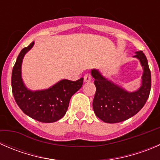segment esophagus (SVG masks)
Segmentation results:
<instances>
[{
	"label": "esophagus",
	"mask_w": 160,
	"mask_h": 160,
	"mask_svg": "<svg viewBox=\"0 0 160 160\" xmlns=\"http://www.w3.org/2000/svg\"><path fill=\"white\" fill-rule=\"evenodd\" d=\"M91 76H90V73L85 74L84 77H83V80H84V82H90L91 81Z\"/></svg>",
	"instance_id": "1"
}]
</instances>
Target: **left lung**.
Listing matches in <instances>:
<instances>
[{
  "mask_svg": "<svg viewBox=\"0 0 160 160\" xmlns=\"http://www.w3.org/2000/svg\"><path fill=\"white\" fill-rule=\"evenodd\" d=\"M134 57L143 67L142 85L136 91L128 92L103 77L98 70H92L96 93L93 108L97 117L106 123H118L136 114L146 104L151 90V72L146 56L142 51Z\"/></svg>",
  "mask_w": 160,
  "mask_h": 160,
  "instance_id": "8db88e82",
  "label": "left lung"
}]
</instances>
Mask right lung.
<instances>
[{
	"label": "right lung",
	"instance_id": "right-lung-1",
	"mask_svg": "<svg viewBox=\"0 0 160 160\" xmlns=\"http://www.w3.org/2000/svg\"><path fill=\"white\" fill-rule=\"evenodd\" d=\"M34 42L19 53L11 74L12 93L21 110L32 118L45 123L59 120L65 115L70 98L81 88L83 78L77 81L62 80L46 90L32 91L25 86L22 78V63Z\"/></svg>",
	"mask_w": 160,
	"mask_h": 160
}]
</instances>
